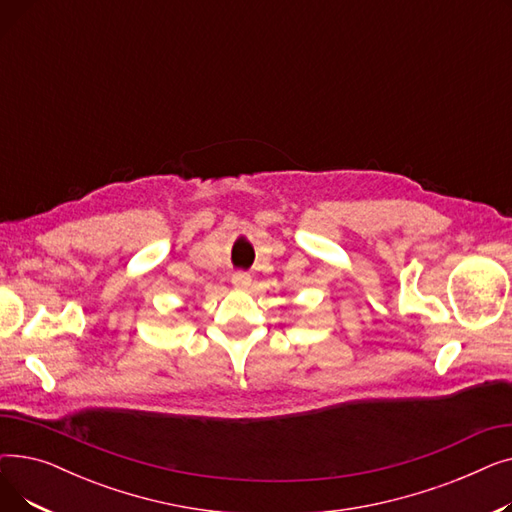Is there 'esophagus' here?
<instances>
[{"label":"esophagus","mask_w":512,"mask_h":512,"mask_svg":"<svg viewBox=\"0 0 512 512\" xmlns=\"http://www.w3.org/2000/svg\"><path fill=\"white\" fill-rule=\"evenodd\" d=\"M232 286L238 290H245L251 286V276L247 272H236L232 274Z\"/></svg>","instance_id":"34e87169"}]
</instances>
